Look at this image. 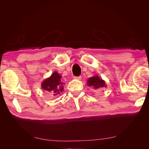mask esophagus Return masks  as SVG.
<instances>
[{
	"label": "esophagus",
	"mask_w": 149,
	"mask_h": 149,
	"mask_svg": "<svg viewBox=\"0 0 149 149\" xmlns=\"http://www.w3.org/2000/svg\"><path fill=\"white\" fill-rule=\"evenodd\" d=\"M81 76H74V79H76V80H81Z\"/></svg>",
	"instance_id": "1"
}]
</instances>
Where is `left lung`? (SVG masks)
<instances>
[{"instance_id": "left-lung-1", "label": "left lung", "mask_w": 149, "mask_h": 149, "mask_svg": "<svg viewBox=\"0 0 149 149\" xmlns=\"http://www.w3.org/2000/svg\"><path fill=\"white\" fill-rule=\"evenodd\" d=\"M87 84L88 86L91 87L93 89H99L101 88H106L105 81L100 78L98 75H95L93 77H90L87 80Z\"/></svg>"}]
</instances>
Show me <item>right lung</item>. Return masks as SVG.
Returning <instances> with one entry per match:
<instances>
[{"label": "right lung", "mask_w": 149, "mask_h": 149, "mask_svg": "<svg viewBox=\"0 0 149 149\" xmlns=\"http://www.w3.org/2000/svg\"><path fill=\"white\" fill-rule=\"evenodd\" d=\"M61 76L56 71L53 72L49 78L42 83L41 86L46 92L52 93L53 96H58L63 91L65 83L61 81Z\"/></svg>", "instance_id": "obj_1"}]
</instances>
